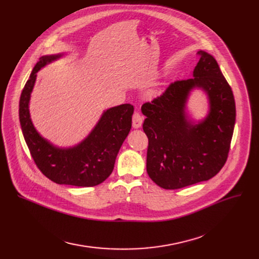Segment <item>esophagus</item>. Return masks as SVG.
Masks as SVG:
<instances>
[{"label":"esophagus","mask_w":259,"mask_h":259,"mask_svg":"<svg viewBox=\"0 0 259 259\" xmlns=\"http://www.w3.org/2000/svg\"><path fill=\"white\" fill-rule=\"evenodd\" d=\"M142 124H143V116L139 112H134V114L132 116V126H133V128L138 129L142 126Z\"/></svg>","instance_id":"esophagus-1"}]
</instances>
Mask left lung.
<instances>
[{
    "label": "left lung",
    "instance_id": "8db88e82",
    "mask_svg": "<svg viewBox=\"0 0 259 259\" xmlns=\"http://www.w3.org/2000/svg\"><path fill=\"white\" fill-rule=\"evenodd\" d=\"M193 78L175 80L142 106L143 129L148 137L147 172L159 187L174 190L208 181L225 166L235 125L232 89L211 54L199 50ZM205 90L210 113L198 125L184 114L192 88Z\"/></svg>",
    "mask_w": 259,
    "mask_h": 259
}]
</instances>
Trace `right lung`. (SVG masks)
<instances>
[{
    "label": "right lung",
    "mask_w": 259,
    "mask_h": 259,
    "mask_svg": "<svg viewBox=\"0 0 259 259\" xmlns=\"http://www.w3.org/2000/svg\"><path fill=\"white\" fill-rule=\"evenodd\" d=\"M60 57L40 58L26 81L19 106L21 128L34 164L47 179L60 185L94 187L112 173L119 148L131 129L134 108L130 104L110 108L84 142L70 149L53 147L34 129L28 104L36 72Z\"/></svg>",
    "instance_id": "add662e5"
}]
</instances>
